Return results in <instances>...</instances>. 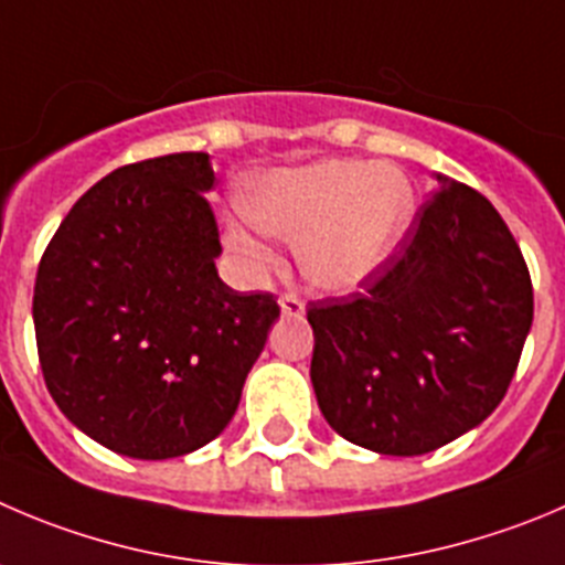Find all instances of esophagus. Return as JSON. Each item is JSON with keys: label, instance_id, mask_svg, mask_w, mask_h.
I'll use <instances>...</instances> for the list:
<instances>
[{"label": "esophagus", "instance_id": "34e87169", "mask_svg": "<svg viewBox=\"0 0 565 565\" xmlns=\"http://www.w3.org/2000/svg\"><path fill=\"white\" fill-rule=\"evenodd\" d=\"M279 310H282V316H302L305 302L294 294H286V297H279Z\"/></svg>", "mask_w": 565, "mask_h": 565}]
</instances>
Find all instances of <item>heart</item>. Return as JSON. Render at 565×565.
Returning <instances> with one entry per match:
<instances>
[{
    "mask_svg": "<svg viewBox=\"0 0 565 565\" xmlns=\"http://www.w3.org/2000/svg\"><path fill=\"white\" fill-rule=\"evenodd\" d=\"M241 218L224 222V241L249 274L268 271L266 235L297 241L299 271L321 291H354L399 252L416 193L391 166L316 160L249 177L238 188Z\"/></svg>",
    "mask_w": 565,
    "mask_h": 565,
    "instance_id": "1",
    "label": "heart"
}]
</instances>
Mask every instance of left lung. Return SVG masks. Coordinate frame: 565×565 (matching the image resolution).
I'll return each instance as SVG.
<instances>
[{
  "instance_id": "left-lung-1",
  "label": "left lung",
  "mask_w": 565,
  "mask_h": 565,
  "mask_svg": "<svg viewBox=\"0 0 565 565\" xmlns=\"http://www.w3.org/2000/svg\"><path fill=\"white\" fill-rule=\"evenodd\" d=\"M308 321L327 424L413 458L497 411L533 327V282L497 207L438 174L394 260L360 291L310 302Z\"/></svg>"
}]
</instances>
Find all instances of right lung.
<instances>
[{
	"mask_svg": "<svg viewBox=\"0 0 565 565\" xmlns=\"http://www.w3.org/2000/svg\"><path fill=\"white\" fill-rule=\"evenodd\" d=\"M213 182L205 152L121 166L77 199L38 266L46 388L74 427L127 458L211 444L279 319L271 294L218 277Z\"/></svg>",
	"mask_w": 565,
	"mask_h": 565,
	"instance_id": "add662e5",
	"label": "right lung"
}]
</instances>
